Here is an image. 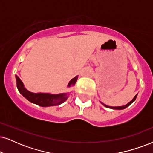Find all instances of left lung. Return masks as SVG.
Segmentation results:
<instances>
[{
    "mask_svg": "<svg viewBox=\"0 0 153 153\" xmlns=\"http://www.w3.org/2000/svg\"><path fill=\"white\" fill-rule=\"evenodd\" d=\"M136 97H137V94L134 97V98H133V99L131 100V101L129 102V103H128L127 104H126V105H124V106H121V107H109V106L106 105V104H104L103 103H102V104H103L104 107H107V108H110V109H119V110H120V109H124L126 107H128L129 105H131V104H132L133 102L135 101V100H136Z\"/></svg>",
    "mask_w": 153,
    "mask_h": 153,
    "instance_id": "1",
    "label": "left lung"
}]
</instances>
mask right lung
<instances>
[{
    "label": "right lung",
    "mask_w": 153,
    "mask_h": 153,
    "mask_svg": "<svg viewBox=\"0 0 153 153\" xmlns=\"http://www.w3.org/2000/svg\"><path fill=\"white\" fill-rule=\"evenodd\" d=\"M17 81V88L20 93L27 100L32 103L37 104L41 107H51V106H57L66 101L68 97V92L61 93L58 94H53L49 93H33L28 91L24 87L23 82L17 75L15 76ZM78 76L73 78L68 85V88L73 87L78 80Z\"/></svg>",
    "instance_id": "add662e5"
}]
</instances>
